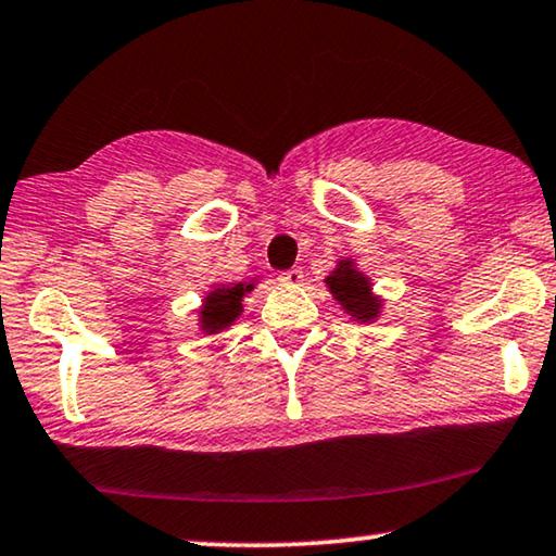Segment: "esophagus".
<instances>
[{
    "label": "esophagus",
    "mask_w": 556,
    "mask_h": 556,
    "mask_svg": "<svg viewBox=\"0 0 556 556\" xmlns=\"http://www.w3.org/2000/svg\"><path fill=\"white\" fill-rule=\"evenodd\" d=\"M302 279H304V271L300 267L279 271V281H285V285H302Z\"/></svg>",
    "instance_id": "1"
}]
</instances>
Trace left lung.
<instances>
[{"instance_id":"obj_1","label":"left lung","mask_w":556,"mask_h":556,"mask_svg":"<svg viewBox=\"0 0 556 556\" xmlns=\"http://www.w3.org/2000/svg\"><path fill=\"white\" fill-rule=\"evenodd\" d=\"M327 285L334 300L359 321H371L379 314V300L369 294L367 277L354 269L352 262H339L334 275L327 277Z\"/></svg>"}]
</instances>
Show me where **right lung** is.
<instances>
[{
    "instance_id": "add662e5",
    "label": "right lung",
    "mask_w": 556,
    "mask_h": 556,
    "mask_svg": "<svg viewBox=\"0 0 556 556\" xmlns=\"http://www.w3.org/2000/svg\"><path fill=\"white\" fill-rule=\"evenodd\" d=\"M252 289L254 285H242V281L235 287L214 289L202 306V329L214 334V331L229 327L242 312V296Z\"/></svg>"
}]
</instances>
